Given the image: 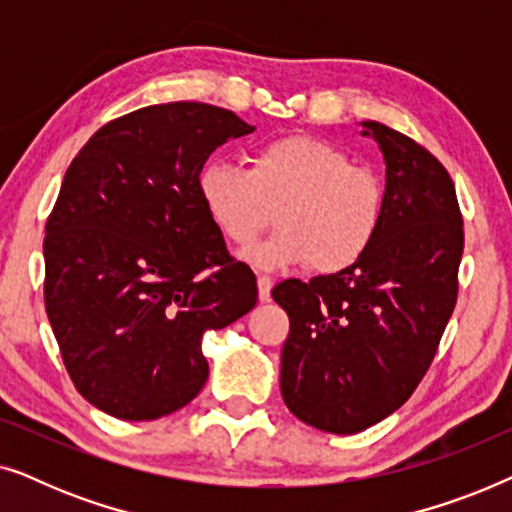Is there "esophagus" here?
Instances as JSON below:
<instances>
[{
	"label": "esophagus",
	"mask_w": 512,
	"mask_h": 512,
	"mask_svg": "<svg viewBox=\"0 0 512 512\" xmlns=\"http://www.w3.org/2000/svg\"><path fill=\"white\" fill-rule=\"evenodd\" d=\"M270 291H272V279L265 275L258 277V300H261V303H268Z\"/></svg>",
	"instance_id": "1"
}]
</instances>
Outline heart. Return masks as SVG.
Here are the masks:
<instances>
[{"mask_svg": "<svg viewBox=\"0 0 512 512\" xmlns=\"http://www.w3.org/2000/svg\"><path fill=\"white\" fill-rule=\"evenodd\" d=\"M195 188L209 221L235 247L254 244L277 209L282 228L244 256L261 270L307 263L319 272L347 270L366 256L382 226L380 177L317 137L265 142L251 153L249 167L207 160Z\"/></svg>", "mask_w": 512, "mask_h": 512, "instance_id": "obj_1", "label": "heart"}]
</instances>
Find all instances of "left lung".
Here are the masks:
<instances>
[{"label": "left lung", "instance_id": "1", "mask_svg": "<svg viewBox=\"0 0 512 512\" xmlns=\"http://www.w3.org/2000/svg\"><path fill=\"white\" fill-rule=\"evenodd\" d=\"M359 125L387 165L373 247L352 268L272 289L291 321L279 370L286 408L340 436L382 422L417 389L457 303L464 251L445 167L387 125Z\"/></svg>", "mask_w": 512, "mask_h": 512}]
</instances>
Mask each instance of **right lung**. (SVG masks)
<instances>
[{
    "mask_svg": "<svg viewBox=\"0 0 512 512\" xmlns=\"http://www.w3.org/2000/svg\"><path fill=\"white\" fill-rule=\"evenodd\" d=\"M254 132L202 102L153 104L95 132L46 223L44 300L79 394L128 422L170 415L205 387L202 335L254 310L198 198L200 167Z\"/></svg>",
    "mask_w": 512,
    "mask_h": 512,
    "instance_id": "right-lung-1",
    "label": "right lung"
}]
</instances>
